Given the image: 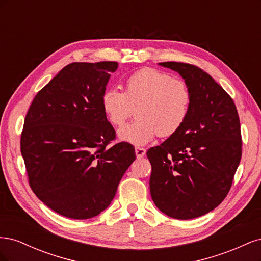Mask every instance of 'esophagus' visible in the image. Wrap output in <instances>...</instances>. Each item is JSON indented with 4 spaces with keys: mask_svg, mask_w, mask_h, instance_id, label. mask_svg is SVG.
I'll return each instance as SVG.
<instances>
[{
    "mask_svg": "<svg viewBox=\"0 0 261 261\" xmlns=\"http://www.w3.org/2000/svg\"><path fill=\"white\" fill-rule=\"evenodd\" d=\"M135 152H136V156L137 159H141L146 153V149L145 148H140V147H136L135 148Z\"/></svg>",
    "mask_w": 261,
    "mask_h": 261,
    "instance_id": "esophagus-1",
    "label": "esophagus"
}]
</instances>
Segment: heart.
<instances>
[{
	"label": "heart",
	"mask_w": 261,
	"mask_h": 261,
	"mask_svg": "<svg viewBox=\"0 0 261 261\" xmlns=\"http://www.w3.org/2000/svg\"><path fill=\"white\" fill-rule=\"evenodd\" d=\"M192 92L183 80L153 68L132 74L124 92L111 88L102 94V109L112 125L121 126L134 114L137 118L118 132L124 141L145 145L156 135L170 137L187 120Z\"/></svg>",
	"instance_id": "obj_1"
}]
</instances>
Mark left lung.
<instances>
[{
  "label": "left lung",
  "mask_w": 261,
  "mask_h": 261,
  "mask_svg": "<svg viewBox=\"0 0 261 261\" xmlns=\"http://www.w3.org/2000/svg\"><path fill=\"white\" fill-rule=\"evenodd\" d=\"M177 72L192 92L187 120L160 146L148 149L150 194L165 215L188 220L224 200L242 156V134L233 99L196 65L162 62Z\"/></svg>",
  "instance_id": "obj_1"
}]
</instances>
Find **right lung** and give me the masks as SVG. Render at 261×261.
Wrapping results in <instances>:
<instances>
[{"label": "right lung", "instance_id": "obj_1", "mask_svg": "<svg viewBox=\"0 0 261 261\" xmlns=\"http://www.w3.org/2000/svg\"><path fill=\"white\" fill-rule=\"evenodd\" d=\"M117 62L70 63L37 93L23 122L20 151L30 188L50 209L84 220L109 207L133 145L117 143L101 98Z\"/></svg>", "mask_w": 261, "mask_h": 261}]
</instances>
